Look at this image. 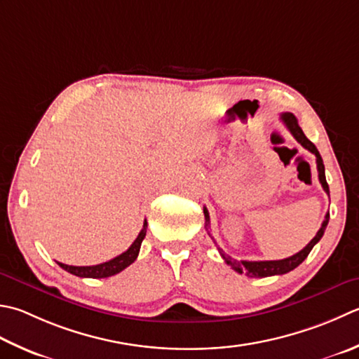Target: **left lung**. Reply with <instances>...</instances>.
Here are the masks:
<instances>
[{
	"mask_svg": "<svg viewBox=\"0 0 359 359\" xmlns=\"http://www.w3.org/2000/svg\"><path fill=\"white\" fill-rule=\"evenodd\" d=\"M280 118H282V121L285 123L287 130L292 133V137L296 138L297 142L305 147V149H308L316 156V163H318V172H319V182H320L322 188H324V191L330 196V188H328L327 179H325V166H324V161H322V157H320V154L318 151V147H316L310 142V140L305 137L304 130L300 129V126L297 123V118L294 116L292 114H282V116H280ZM203 215H205V227H208L210 216H208V210L205 207H203ZM328 219H330V212L325 215V219H324V222H322L319 231L316 233L313 240L308 243L300 252H297L296 255H292L290 258H285V259H273V262H245V259H243V262H236V259L229 257L222 249L217 248V250H219V254L224 258V262H226L229 266H231V269H235L236 272H240V273H245L248 277L263 278V277H271V276H282V273H286V272H290L292 269H296L297 266L308 257V254H310L311 249L320 241V238L324 236V231L327 229ZM208 235H210V231H208ZM210 236H212V235H210Z\"/></svg>",
	"mask_w": 359,
	"mask_h": 359,
	"instance_id": "obj_1",
	"label": "left lung"
}]
</instances>
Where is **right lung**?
<instances>
[{"instance_id": "obj_1", "label": "right lung", "mask_w": 359, "mask_h": 359, "mask_svg": "<svg viewBox=\"0 0 359 359\" xmlns=\"http://www.w3.org/2000/svg\"><path fill=\"white\" fill-rule=\"evenodd\" d=\"M146 229H147V221L144 219L143 229L138 233L137 240L132 243L130 248L126 252H123L121 255L109 259V262L101 263V264H95V266H68V264H63V263H59V266L62 269H65L67 272L73 273V276H77V277L105 278V277L115 276V273L121 272L123 269L128 268V266H130L137 259L140 248H142V243H143L144 236H146Z\"/></svg>"}]
</instances>
